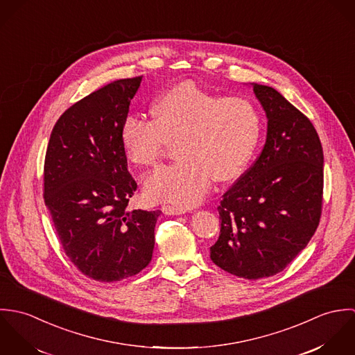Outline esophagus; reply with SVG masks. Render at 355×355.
Instances as JSON below:
<instances>
[{
  "mask_svg": "<svg viewBox=\"0 0 355 355\" xmlns=\"http://www.w3.org/2000/svg\"><path fill=\"white\" fill-rule=\"evenodd\" d=\"M162 213L164 214H168V216H173V214H183L186 213V209L183 207H179V206H172V205H164L162 207Z\"/></svg>",
  "mask_w": 355,
  "mask_h": 355,
  "instance_id": "1",
  "label": "esophagus"
}]
</instances>
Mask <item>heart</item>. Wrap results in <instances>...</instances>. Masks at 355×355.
Wrapping results in <instances>:
<instances>
[{
	"label": "heart",
	"mask_w": 355,
	"mask_h": 355,
	"mask_svg": "<svg viewBox=\"0 0 355 355\" xmlns=\"http://www.w3.org/2000/svg\"><path fill=\"white\" fill-rule=\"evenodd\" d=\"M150 120L128 116L120 128V145L135 166L155 165L166 142L179 157L144 180L152 202L193 206L210 189L213 178L227 182L252 159L262 132V114L242 97H220L191 82L158 94L149 107Z\"/></svg>",
	"instance_id": "b5f03b06"
}]
</instances>
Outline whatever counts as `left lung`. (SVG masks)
Segmentation results:
<instances>
[{
    "instance_id": "8db88e82",
    "label": "left lung",
    "mask_w": 355,
    "mask_h": 355,
    "mask_svg": "<svg viewBox=\"0 0 355 355\" xmlns=\"http://www.w3.org/2000/svg\"><path fill=\"white\" fill-rule=\"evenodd\" d=\"M268 117L263 149L223 196L210 259L257 280L282 272L314 235L322 210L324 154L311 121L279 92L253 83Z\"/></svg>"
}]
</instances>
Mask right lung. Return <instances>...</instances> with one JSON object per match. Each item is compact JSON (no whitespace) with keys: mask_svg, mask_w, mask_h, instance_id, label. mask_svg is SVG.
<instances>
[{"mask_svg":"<svg viewBox=\"0 0 355 355\" xmlns=\"http://www.w3.org/2000/svg\"><path fill=\"white\" fill-rule=\"evenodd\" d=\"M142 76L107 83L55 121L44 166V200L65 255L87 277L110 283L152 261L161 210H127L137 182L120 128Z\"/></svg>","mask_w":355,"mask_h":355,"instance_id":"1","label":"right lung"}]
</instances>
